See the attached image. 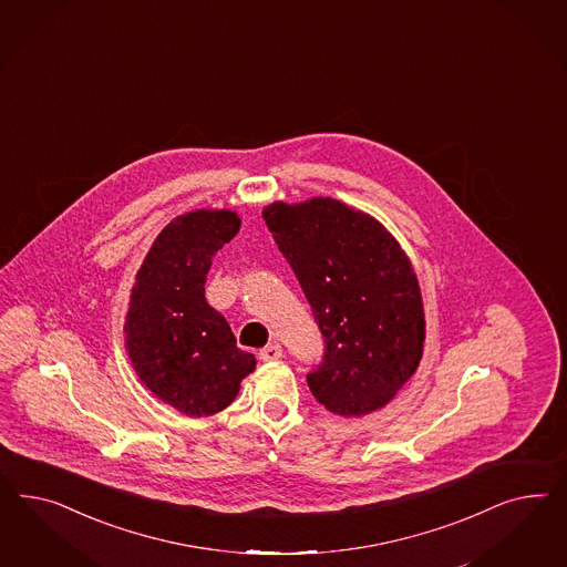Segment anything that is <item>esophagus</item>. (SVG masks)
I'll list each match as a JSON object with an SVG mask.
<instances>
[{"instance_id": "obj_1", "label": "esophagus", "mask_w": 567, "mask_h": 567, "mask_svg": "<svg viewBox=\"0 0 567 567\" xmlns=\"http://www.w3.org/2000/svg\"><path fill=\"white\" fill-rule=\"evenodd\" d=\"M282 358V347L280 344H268L259 351V360L261 361H276Z\"/></svg>"}]
</instances>
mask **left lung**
Returning <instances> with one entry per match:
<instances>
[{
	"label": "left lung",
	"mask_w": 567,
	"mask_h": 567,
	"mask_svg": "<svg viewBox=\"0 0 567 567\" xmlns=\"http://www.w3.org/2000/svg\"><path fill=\"white\" fill-rule=\"evenodd\" d=\"M264 220L324 337V358L308 374L311 395L347 417L384 408L424 349L412 261L377 218L332 197L275 202Z\"/></svg>",
	"instance_id": "8db88e82"
}]
</instances>
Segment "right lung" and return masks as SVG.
I'll return each instance as SVG.
<instances>
[{
	"label": "right lung",
	"instance_id": "add662e5",
	"mask_svg": "<svg viewBox=\"0 0 567 567\" xmlns=\"http://www.w3.org/2000/svg\"><path fill=\"white\" fill-rule=\"evenodd\" d=\"M240 228L237 212L195 209L174 218L138 268L124 322L131 363L157 399L189 417L223 412L256 358L237 347L206 301L212 258Z\"/></svg>",
	"mask_w": 567,
	"mask_h": 567
}]
</instances>
